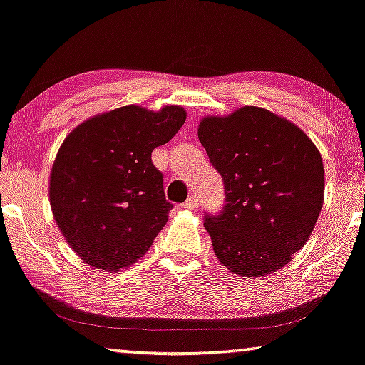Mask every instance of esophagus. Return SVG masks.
I'll list each match as a JSON object with an SVG mask.
<instances>
[{
  "label": "esophagus",
  "instance_id": "obj_1",
  "mask_svg": "<svg viewBox=\"0 0 365 365\" xmlns=\"http://www.w3.org/2000/svg\"><path fill=\"white\" fill-rule=\"evenodd\" d=\"M198 205V200H197V197H190L187 202L183 203V208H187V210H193L195 207H197Z\"/></svg>",
  "mask_w": 365,
  "mask_h": 365
}]
</instances>
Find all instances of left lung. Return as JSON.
<instances>
[{"instance_id": "1", "label": "left lung", "mask_w": 365, "mask_h": 365, "mask_svg": "<svg viewBox=\"0 0 365 365\" xmlns=\"http://www.w3.org/2000/svg\"><path fill=\"white\" fill-rule=\"evenodd\" d=\"M198 138L225 183V205L205 215L220 263L263 278L292 259L324 202V167L311 138L261 107L207 117Z\"/></svg>"}]
</instances>
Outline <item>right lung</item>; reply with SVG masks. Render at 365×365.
<instances>
[{
  "label": "right lung",
  "mask_w": 365,
  "mask_h": 365,
  "mask_svg": "<svg viewBox=\"0 0 365 365\" xmlns=\"http://www.w3.org/2000/svg\"><path fill=\"white\" fill-rule=\"evenodd\" d=\"M185 119L178 106L160 112L125 106L66 137L51 170V208L71 248L92 268H127L165 227L173 205L152 150L170 140Z\"/></svg>",
  "instance_id": "right-lung-1"
}]
</instances>
